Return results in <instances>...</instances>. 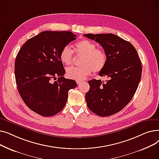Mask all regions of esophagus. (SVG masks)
<instances>
[{
    "mask_svg": "<svg viewBox=\"0 0 159 159\" xmlns=\"http://www.w3.org/2000/svg\"><path fill=\"white\" fill-rule=\"evenodd\" d=\"M76 82L77 83V84H81V83H82V81H80V80H77Z\"/></svg>",
    "mask_w": 159,
    "mask_h": 159,
    "instance_id": "34e87169",
    "label": "esophagus"
}]
</instances>
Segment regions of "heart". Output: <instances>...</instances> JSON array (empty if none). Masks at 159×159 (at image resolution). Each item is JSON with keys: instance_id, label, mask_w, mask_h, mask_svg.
I'll use <instances>...</instances> for the list:
<instances>
[{"instance_id": "obj_1", "label": "heart", "mask_w": 159, "mask_h": 159, "mask_svg": "<svg viewBox=\"0 0 159 159\" xmlns=\"http://www.w3.org/2000/svg\"><path fill=\"white\" fill-rule=\"evenodd\" d=\"M75 52L83 55L80 67H70L66 70L67 77L71 79L82 80L93 71L100 72L107 62V56L104 50L97 48V45L89 40H82L75 44ZM73 52L70 46H65L60 53L61 62L67 66L72 64Z\"/></svg>"}]
</instances>
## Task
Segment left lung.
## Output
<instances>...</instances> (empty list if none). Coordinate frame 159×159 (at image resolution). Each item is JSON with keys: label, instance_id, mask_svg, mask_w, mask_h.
Here are the masks:
<instances>
[{"label": "left lung", "instance_id": "8db88e82", "mask_svg": "<svg viewBox=\"0 0 159 159\" xmlns=\"http://www.w3.org/2000/svg\"><path fill=\"white\" fill-rule=\"evenodd\" d=\"M84 36L101 44L107 56L105 68L98 75L108 79L88 81L87 106L98 116L112 115L122 110L135 93L142 75L140 60L134 46L117 35L88 33Z\"/></svg>", "mask_w": 159, "mask_h": 159}]
</instances>
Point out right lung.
I'll use <instances>...</instances> for the list:
<instances>
[{
  "mask_svg": "<svg viewBox=\"0 0 159 159\" xmlns=\"http://www.w3.org/2000/svg\"><path fill=\"white\" fill-rule=\"evenodd\" d=\"M76 37L71 31H43L28 40L16 57L19 93L30 109L40 115L59 113L66 104L68 91L77 86L74 80L63 77L66 71L60 59L62 49Z\"/></svg>",
  "mask_w": 159,
  "mask_h": 159,
  "instance_id": "1",
  "label": "right lung"
}]
</instances>
